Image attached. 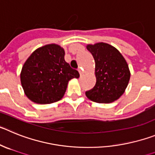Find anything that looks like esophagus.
Segmentation results:
<instances>
[{
	"label": "esophagus",
	"instance_id": "esophagus-1",
	"mask_svg": "<svg viewBox=\"0 0 155 155\" xmlns=\"http://www.w3.org/2000/svg\"><path fill=\"white\" fill-rule=\"evenodd\" d=\"M78 71H79V75H80V76H82L83 75V72L82 70H81L80 69H78Z\"/></svg>",
	"mask_w": 155,
	"mask_h": 155
}]
</instances>
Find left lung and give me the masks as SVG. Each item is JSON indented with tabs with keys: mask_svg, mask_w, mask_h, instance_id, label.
<instances>
[{
	"mask_svg": "<svg viewBox=\"0 0 155 155\" xmlns=\"http://www.w3.org/2000/svg\"><path fill=\"white\" fill-rule=\"evenodd\" d=\"M86 48L95 61L94 87L86 92L89 100L99 104H110L124 94L130 78L128 64L115 47L105 42L89 44Z\"/></svg>",
	"mask_w": 155,
	"mask_h": 155,
	"instance_id": "8db88e82",
	"label": "left lung"
}]
</instances>
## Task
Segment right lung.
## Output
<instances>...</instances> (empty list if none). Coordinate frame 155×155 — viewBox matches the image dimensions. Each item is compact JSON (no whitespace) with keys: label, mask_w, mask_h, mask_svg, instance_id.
<instances>
[{"label":"right lung","mask_w":155,"mask_h":155,"mask_svg":"<svg viewBox=\"0 0 155 155\" xmlns=\"http://www.w3.org/2000/svg\"><path fill=\"white\" fill-rule=\"evenodd\" d=\"M65 50L48 44L35 50L22 66L21 83L26 97L35 104H49L63 97L70 79L79 72L65 61Z\"/></svg>","instance_id":"1"}]
</instances>
